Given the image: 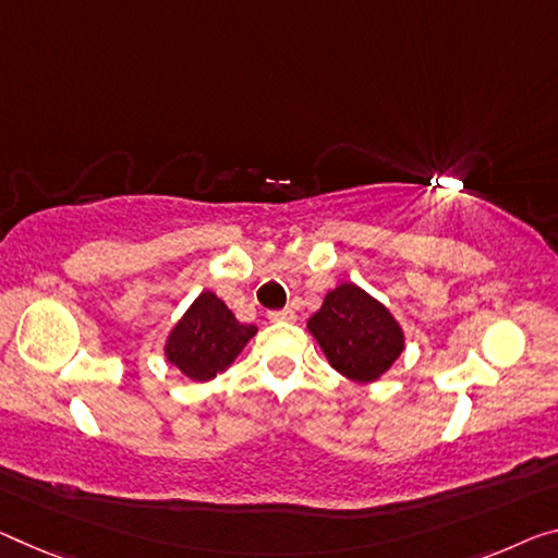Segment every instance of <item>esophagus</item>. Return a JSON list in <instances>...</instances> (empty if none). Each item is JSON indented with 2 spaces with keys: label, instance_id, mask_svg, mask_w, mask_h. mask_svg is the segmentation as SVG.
Segmentation results:
<instances>
[{
  "label": "esophagus",
  "instance_id": "1",
  "mask_svg": "<svg viewBox=\"0 0 558 558\" xmlns=\"http://www.w3.org/2000/svg\"><path fill=\"white\" fill-rule=\"evenodd\" d=\"M271 322H294L296 314L294 308H279V312H269Z\"/></svg>",
  "mask_w": 558,
  "mask_h": 558
}]
</instances>
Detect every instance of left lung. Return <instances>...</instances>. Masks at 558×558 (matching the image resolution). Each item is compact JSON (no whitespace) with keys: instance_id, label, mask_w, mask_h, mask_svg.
Listing matches in <instances>:
<instances>
[{"instance_id":"1","label":"left lung","mask_w":558,"mask_h":558,"mask_svg":"<svg viewBox=\"0 0 558 558\" xmlns=\"http://www.w3.org/2000/svg\"><path fill=\"white\" fill-rule=\"evenodd\" d=\"M306 329L331 368L356 384L379 381L407 349L397 316L354 281L327 291Z\"/></svg>"}]
</instances>
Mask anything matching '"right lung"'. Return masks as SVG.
<instances>
[{"label":"right lung","mask_w":558,"mask_h":558,"mask_svg":"<svg viewBox=\"0 0 558 558\" xmlns=\"http://www.w3.org/2000/svg\"><path fill=\"white\" fill-rule=\"evenodd\" d=\"M254 333V324L236 322L231 308L207 289L167 333L165 356L186 379L211 381L234 364Z\"/></svg>","instance_id":"add662e5"}]
</instances>
